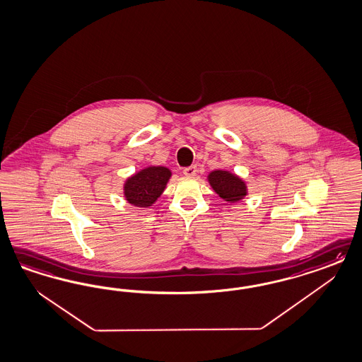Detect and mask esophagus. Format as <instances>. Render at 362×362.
I'll return each mask as SVG.
<instances>
[{"label": "esophagus", "mask_w": 362, "mask_h": 362, "mask_svg": "<svg viewBox=\"0 0 362 362\" xmlns=\"http://www.w3.org/2000/svg\"><path fill=\"white\" fill-rule=\"evenodd\" d=\"M196 175H197V168L194 165L187 166L184 169V175H187V177H194Z\"/></svg>", "instance_id": "esophagus-1"}]
</instances>
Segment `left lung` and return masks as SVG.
I'll return each mask as SVG.
<instances>
[{
	"label": "left lung",
	"mask_w": 362,
	"mask_h": 362,
	"mask_svg": "<svg viewBox=\"0 0 362 362\" xmlns=\"http://www.w3.org/2000/svg\"><path fill=\"white\" fill-rule=\"evenodd\" d=\"M208 182L211 189L223 201L234 204L240 202L247 196V185L240 175H234L229 170L216 169L208 175Z\"/></svg>",
	"instance_id": "obj_1"
}]
</instances>
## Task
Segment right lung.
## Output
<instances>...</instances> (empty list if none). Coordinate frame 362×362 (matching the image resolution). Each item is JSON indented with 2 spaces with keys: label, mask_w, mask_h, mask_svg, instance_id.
I'll list each match as a JSON object with an SVG mask.
<instances>
[{
  "label": "right lung",
  "mask_w": 362,
  "mask_h": 362,
  "mask_svg": "<svg viewBox=\"0 0 362 362\" xmlns=\"http://www.w3.org/2000/svg\"><path fill=\"white\" fill-rule=\"evenodd\" d=\"M170 177L172 170L166 166H146L125 180L124 197L136 208H151L163 194Z\"/></svg>",
  "instance_id": "1"
}]
</instances>
